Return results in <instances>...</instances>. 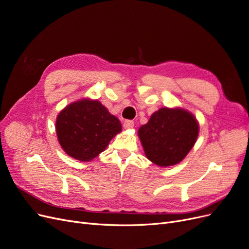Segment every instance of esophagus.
Listing matches in <instances>:
<instances>
[{
    "mask_svg": "<svg viewBox=\"0 0 249 249\" xmlns=\"http://www.w3.org/2000/svg\"><path fill=\"white\" fill-rule=\"evenodd\" d=\"M124 129H132V127H134L133 120H125V122L124 123Z\"/></svg>",
    "mask_w": 249,
    "mask_h": 249,
    "instance_id": "1",
    "label": "esophagus"
}]
</instances>
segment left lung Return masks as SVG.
<instances>
[{
	"mask_svg": "<svg viewBox=\"0 0 249 249\" xmlns=\"http://www.w3.org/2000/svg\"><path fill=\"white\" fill-rule=\"evenodd\" d=\"M147 159L159 166L179 163L198 136L196 119L183 109L161 108L138 131Z\"/></svg>",
	"mask_w": 249,
	"mask_h": 249,
	"instance_id": "1",
	"label": "left lung"
}]
</instances>
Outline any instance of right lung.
Masks as SVG:
<instances>
[{"mask_svg":"<svg viewBox=\"0 0 249 249\" xmlns=\"http://www.w3.org/2000/svg\"><path fill=\"white\" fill-rule=\"evenodd\" d=\"M122 131L119 120L99 101L81 100L57 117L56 132L64 152L80 161H91Z\"/></svg>","mask_w":249,"mask_h":249,"instance_id":"1","label":"right lung"}]
</instances>
